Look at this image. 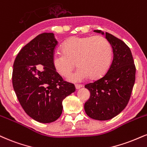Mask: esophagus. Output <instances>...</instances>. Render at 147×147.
Masks as SVG:
<instances>
[{"instance_id": "34e87169", "label": "esophagus", "mask_w": 147, "mask_h": 147, "mask_svg": "<svg viewBox=\"0 0 147 147\" xmlns=\"http://www.w3.org/2000/svg\"><path fill=\"white\" fill-rule=\"evenodd\" d=\"M82 85L81 84H75V88L76 89H79V88H81L82 87Z\"/></svg>"}]
</instances>
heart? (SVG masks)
<instances>
[{
	"mask_svg": "<svg viewBox=\"0 0 147 147\" xmlns=\"http://www.w3.org/2000/svg\"><path fill=\"white\" fill-rule=\"evenodd\" d=\"M63 52H57L53 57L55 68L61 76L68 77L79 66L75 73L69 77L72 82L88 79H97L107 71L112 57V46L102 36H73L62 45Z\"/></svg>",
	"mask_w": 147,
	"mask_h": 147,
	"instance_id": "b5f03b06",
	"label": "heart"
}]
</instances>
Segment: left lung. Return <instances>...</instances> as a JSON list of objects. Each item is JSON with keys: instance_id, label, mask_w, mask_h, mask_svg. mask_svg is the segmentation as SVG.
<instances>
[{"instance_id": "obj_1", "label": "left lung", "mask_w": 147, "mask_h": 147, "mask_svg": "<svg viewBox=\"0 0 147 147\" xmlns=\"http://www.w3.org/2000/svg\"><path fill=\"white\" fill-rule=\"evenodd\" d=\"M94 31L104 34L100 30ZM105 38L113 49L112 64L103 77L85 85L90 92L85 112L98 121L112 119L126 107L136 80V66L129 47L109 33H105Z\"/></svg>"}]
</instances>
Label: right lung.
Segmentation results:
<instances>
[{
  "label": "right lung",
  "mask_w": 147,
  "mask_h": 147,
  "mask_svg": "<svg viewBox=\"0 0 147 147\" xmlns=\"http://www.w3.org/2000/svg\"><path fill=\"white\" fill-rule=\"evenodd\" d=\"M57 45L53 33L38 35L21 49L13 63L12 84L18 100L30 117L42 123L58 119L63 100L76 90L53 66Z\"/></svg>",
  "instance_id": "obj_1"
}]
</instances>
